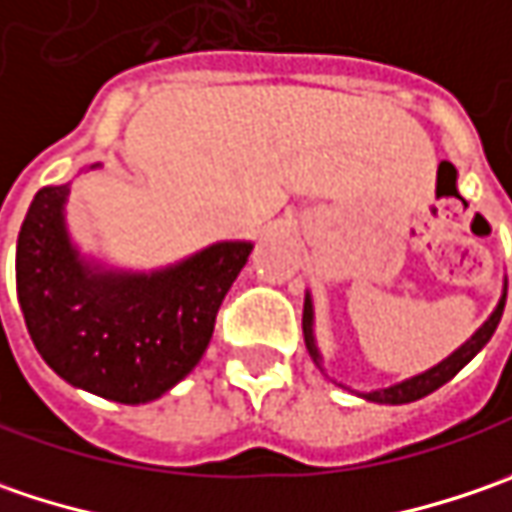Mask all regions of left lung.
<instances>
[{"label":"left lung","mask_w":512,"mask_h":512,"mask_svg":"<svg viewBox=\"0 0 512 512\" xmlns=\"http://www.w3.org/2000/svg\"><path fill=\"white\" fill-rule=\"evenodd\" d=\"M453 171V177H456V168H450ZM504 300H507V283H504V289H501V298L496 303V309L490 312V318L478 326L476 332L464 341V344L458 346L453 355H447L441 364H435L433 369H427V372H421V375H412L407 381H401V384H392L387 389H372V392H361V398H367V401H375V404H410V401H418V398H424V395H430L438 387H444L450 378H456L461 369L467 367L473 358H476L478 352L487 346V341L493 338V332H496V326L501 321V312H504ZM303 341H306V349H309V355H312V361L323 369V358H321V349H318V341H315V306H312V295L306 292V298H303Z\"/></svg>","instance_id":"left-lung-1"}]
</instances>
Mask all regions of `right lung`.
Here are the masks:
<instances>
[{"label": "right lung", "instance_id": "1", "mask_svg": "<svg viewBox=\"0 0 512 512\" xmlns=\"http://www.w3.org/2000/svg\"><path fill=\"white\" fill-rule=\"evenodd\" d=\"M68 194L71 183L36 191L19 229L16 295L25 326L42 361L71 387L148 404L200 364L252 243H212L154 272L111 269L74 246Z\"/></svg>", "mask_w": 512, "mask_h": 512}]
</instances>
